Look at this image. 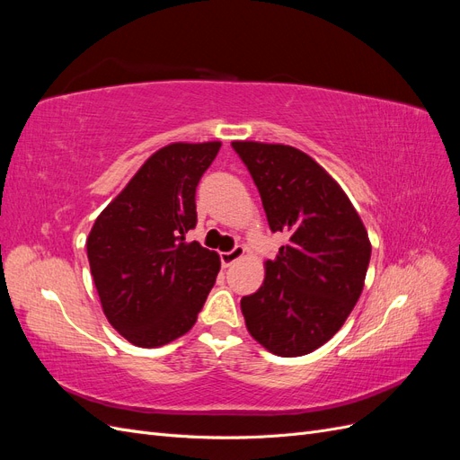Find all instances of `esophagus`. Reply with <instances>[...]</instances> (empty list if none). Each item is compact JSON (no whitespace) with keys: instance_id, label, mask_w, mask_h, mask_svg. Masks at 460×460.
<instances>
[{"instance_id":"1","label":"esophagus","mask_w":460,"mask_h":460,"mask_svg":"<svg viewBox=\"0 0 460 460\" xmlns=\"http://www.w3.org/2000/svg\"><path fill=\"white\" fill-rule=\"evenodd\" d=\"M245 255V249L242 247V245H238V247H234L232 252H225V253H220V261H222V267H230V264H234L235 261H240L242 257Z\"/></svg>"}]
</instances>
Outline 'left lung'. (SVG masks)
<instances>
[{
    "mask_svg": "<svg viewBox=\"0 0 460 460\" xmlns=\"http://www.w3.org/2000/svg\"><path fill=\"white\" fill-rule=\"evenodd\" d=\"M272 232L289 242L242 299L247 332L278 357H301L336 333L365 288L372 245L341 186L311 155L284 144L235 140Z\"/></svg>",
    "mask_w": 460,
    "mask_h": 460,
    "instance_id": "1",
    "label": "left lung"
}]
</instances>
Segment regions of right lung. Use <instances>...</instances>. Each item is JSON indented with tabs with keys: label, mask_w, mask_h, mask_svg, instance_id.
I'll return each instance as SVG.
<instances>
[{
	"label": "right lung",
	"mask_w": 460,
	"mask_h": 460,
	"mask_svg": "<svg viewBox=\"0 0 460 460\" xmlns=\"http://www.w3.org/2000/svg\"><path fill=\"white\" fill-rule=\"evenodd\" d=\"M220 142L157 149L95 218L86 240L102 309L124 340L161 347L196 324L220 270L198 242L196 188Z\"/></svg>",
	"instance_id": "1"
}]
</instances>
